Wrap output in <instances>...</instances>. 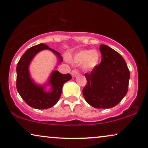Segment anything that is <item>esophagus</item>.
Returning <instances> with one entry per match:
<instances>
[{"label": "esophagus", "mask_w": 148, "mask_h": 148, "mask_svg": "<svg viewBox=\"0 0 148 148\" xmlns=\"http://www.w3.org/2000/svg\"><path fill=\"white\" fill-rule=\"evenodd\" d=\"M71 74H72V76H73V77L76 76L77 75H78V74H79V72H78V70H77L76 69H74V70H72V71H71Z\"/></svg>", "instance_id": "1"}]
</instances>
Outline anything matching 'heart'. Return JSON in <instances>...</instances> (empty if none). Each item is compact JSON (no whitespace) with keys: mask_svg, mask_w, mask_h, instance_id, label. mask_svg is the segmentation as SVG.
Returning a JSON list of instances; mask_svg holds the SVG:
<instances>
[{"mask_svg":"<svg viewBox=\"0 0 148 148\" xmlns=\"http://www.w3.org/2000/svg\"><path fill=\"white\" fill-rule=\"evenodd\" d=\"M101 54L97 50L85 49L75 54L73 61L77 64H82L84 69L90 70L99 64Z\"/></svg>","mask_w":148,"mask_h":148,"instance_id":"b5f03b06","label":"heart"}]
</instances>
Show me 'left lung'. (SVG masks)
Returning <instances> with one entry per match:
<instances>
[{
  "mask_svg": "<svg viewBox=\"0 0 148 148\" xmlns=\"http://www.w3.org/2000/svg\"><path fill=\"white\" fill-rule=\"evenodd\" d=\"M102 60L85 74L86 84L82 94L89 105L97 109H109L120 103L128 90L130 73L123 58L106 45H100Z\"/></svg>",
  "mask_w": 148,
  "mask_h": 148,
  "instance_id": "8db88e82",
  "label": "left lung"
}]
</instances>
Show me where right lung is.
Segmentation results:
<instances>
[{"mask_svg": "<svg viewBox=\"0 0 148 148\" xmlns=\"http://www.w3.org/2000/svg\"><path fill=\"white\" fill-rule=\"evenodd\" d=\"M43 49H49L53 51L58 56L60 62L62 61L59 52L49 48L46 44L40 43L28 49L16 66V86L18 92L29 106L37 109H46L55 105L61 96L63 84L72 78L70 74H63L57 70L53 72L49 80L52 90L49 92H45L43 86L34 84L29 77L28 67L35 54Z\"/></svg>", "mask_w": 148, "mask_h": 148, "instance_id": "right-lung-1", "label": "right lung"}]
</instances>
